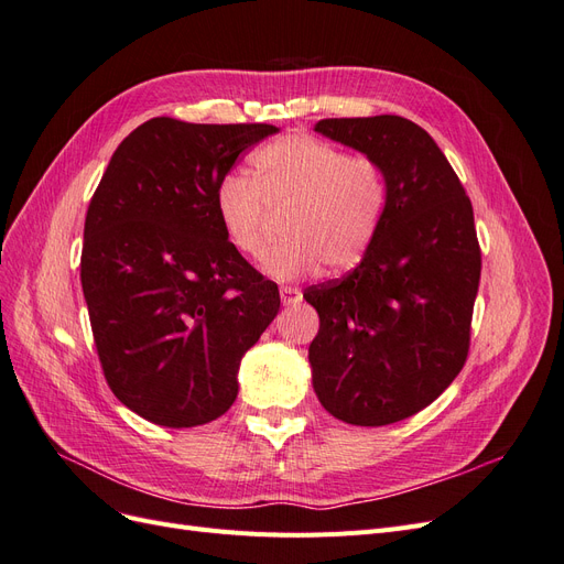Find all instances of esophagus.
<instances>
[{"label":"esophagus","mask_w":564,"mask_h":564,"mask_svg":"<svg viewBox=\"0 0 564 564\" xmlns=\"http://www.w3.org/2000/svg\"><path fill=\"white\" fill-rule=\"evenodd\" d=\"M280 299H282L284 305H294V303H299L303 299V294H301V289H296V286H282L280 289Z\"/></svg>","instance_id":"1"}]
</instances>
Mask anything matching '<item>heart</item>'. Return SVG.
<instances>
[{"instance_id": "obj_1", "label": "heart", "mask_w": 564, "mask_h": 564, "mask_svg": "<svg viewBox=\"0 0 564 564\" xmlns=\"http://www.w3.org/2000/svg\"><path fill=\"white\" fill-rule=\"evenodd\" d=\"M388 207L383 164L308 133H292L256 150L249 176L226 174L214 193L228 245L259 261L270 245V214H284L286 240L272 249L265 272L280 282L360 263L377 240Z\"/></svg>"}]
</instances>
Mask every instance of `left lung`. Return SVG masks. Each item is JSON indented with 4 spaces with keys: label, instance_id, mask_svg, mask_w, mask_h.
Wrapping results in <instances>:
<instances>
[{
    "label": "left lung",
    "instance_id": "left-lung-1",
    "mask_svg": "<svg viewBox=\"0 0 564 564\" xmlns=\"http://www.w3.org/2000/svg\"><path fill=\"white\" fill-rule=\"evenodd\" d=\"M315 131L377 158L388 207L348 275L303 292L317 400L338 421L388 425L435 402L468 360L482 251L473 204L429 131L398 115L319 119Z\"/></svg>",
    "mask_w": 564,
    "mask_h": 564
}]
</instances>
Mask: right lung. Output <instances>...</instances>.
<instances>
[{"instance_id": "right-lung-1", "label": "right lung", "mask_w": 564, "mask_h": 564, "mask_svg": "<svg viewBox=\"0 0 564 564\" xmlns=\"http://www.w3.org/2000/svg\"><path fill=\"white\" fill-rule=\"evenodd\" d=\"M272 124L152 117L119 143L89 202L82 289L115 398L166 429L226 414L242 355L280 311L278 284L237 253L214 193Z\"/></svg>"}]
</instances>
